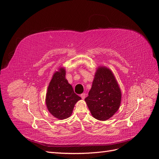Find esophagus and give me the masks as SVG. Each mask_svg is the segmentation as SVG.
<instances>
[{
	"mask_svg": "<svg viewBox=\"0 0 159 159\" xmlns=\"http://www.w3.org/2000/svg\"><path fill=\"white\" fill-rule=\"evenodd\" d=\"M85 95H86V94H85V93H81L80 96H81V99H84L85 98Z\"/></svg>",
	"mask_w": 159,
	"mask_h": 159,
	"instance_id": "obj_1",
	"label": "esophagus"
}]
</instances>
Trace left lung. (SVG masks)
Masks as SVG:
<instances>
[{
	"label": "left lung",
	"instance_id": "obj_1",
	"mask_svg": "<svg viewBox=\"0 0 159 159\" xmlns=\"http://www.w3.org/2000/svg\"><path fill=\"white\" fill-rule=\"evenodd\" d=\"M85 101L92 116L99 121H106L117 111L121 105V91L109 68L98 67Z\"/></svg>",
	"mask_w": 159,
	"mask_h": 159
}]
</instances>
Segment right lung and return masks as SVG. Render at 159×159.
<instances>
[{
	"mask_svg": "<svg viewBox=\"0 0 159 159\" xmlns=\"http://www.w3.org/2000/svg\"><path fill=\"white\" fill-rule=\"evenodd\" d=\"M66 74L63 67L54 72L46 95L48 110L53 116L60 120L70 117L75 104L81 99L66 79Z\"/></svg>",
	"mask_w": 159,
	"mask_h": 159,
	"instance_id": "1",
	"label": "right lung"
}]
</instances>
